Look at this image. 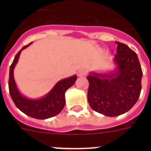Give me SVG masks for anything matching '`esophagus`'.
Returning <instances> with one entry per match:
<instances>
[{
  "instance_id": "esophagus-1",
  "label": "esophagus",
  "mask_w": 151,
  "mask_h": 151,
  "mask_svg": "<svg viewBox=\"0 0 151 151\" xmlns=\"http://www.w3.org/2000/svg\"><path fill=\"white\" fill-rule=\"evenodd\" d=\"M86 74H87V71L85 69H80L78 71V76L79 77H84Z\"/></svg>"
}]
</instances>
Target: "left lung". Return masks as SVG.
Returning a JSON list of instances; mask_svg holds the SVG:
<instances>
[{
    "mask_svg": "<svg viewBox=\"0 0 151 151\" xmlns=\"http://www.w3.org/2000/svg\"><path fill=\"white\" fill-rule=\"evenodd\" d=\"M116 44V70L110 74L91 73L87 76L89 105L106 116H117L131 110L141 91L143 73L138 56L125 44Z\"/></svg>",
    "mask_w": 151,
    "mask_h": 151,
    "instance_id": "obj_1",
    "label": "left lung"
}]
</instances>
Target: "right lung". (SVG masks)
<instances>
[{"label":"right lung","instance_id":"obj_1","mask_svg":"<svg viewBox=\"0 0 151 151\" xmlns=\"http://www.w3.org/2000/svg\"><path fill=\"white\" fill-rule=\"evenodd\" d=\"M31 44L32 43L24 46L17 53L13 62L12 63L10 67V76L8 82L9 91L12 100L19 110L32 118L45 119L55 116L62 111L66 104L65 93L68 88L73 86L76 81L77 76L75 75L69 78L59 81L48 94L40 99L32 100L22 96L19 91L13 78V69L18 62L21 51L26 48Z\"/></svg>","mask_w":151,"mask_h":151}]
</instances>
